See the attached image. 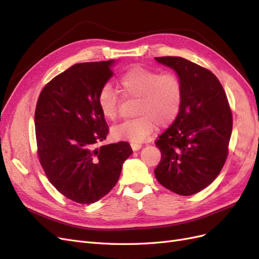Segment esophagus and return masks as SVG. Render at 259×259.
I'll return each mask as SVG.
<instances>
[{"label":"esophagus","mask_w":259,"mask_h":259,"mask_svg":"<svg viewBox=\"0 0 259 259\" xmlns=\"http://www.w3.org/2000/svg\"><path fill=\"white\" fill-rule=\"evenodd\" d=\"M131 147H132V149L134 151H137V150H139L140 148L143 147V145L142 144H139V143H131Z\"/></svg>","instance_id":"obj_1"}]
</instances>
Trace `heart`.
<instances>
[{
    "label": "heart",
    "instance_id": "b5f03b06",
    "mask_svg": "<svg viewBox=\"0 0 259 259\" xmlns=\"http://www.w3.org/2000/svg\"><path fill=\"white\" fill-rule=\"evenodd\" d=\"M117 85L125 97L138 98L135 113L112 128L116 139L140 143L150 136L156 127L167 126L178 116L183 105V83L171 72L160 73L143 66L125 71ZM99 109L106 119L114 121L120 110V97L110 85H104L98 94Z\"/></svg>",
    "mask_w": 259,
    "mask_h": 259
}]
</instances>
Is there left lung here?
<instances>
[{"instance_id":"1","label":"left lung","mask_w":259,"mask_h":259,"mask_svg":"<svg viewBox=\"0 0 259 259\" xmlns=\"http://www.w3.org/2000/svg\"><path fill=\"white\" fill-rule=\"evenodd\" d=\"M173 68L184 96L174 123L155 140L161 161L155 178L166 189L191 195L214 182L229 153L232 112L217 76L182 57H155Z\"/></svg>"}]
</instances>
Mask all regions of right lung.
<instances>
[{"mask_svg":"<svg viewBox=\"0 0 259 259\" xmlns=\"http://www.w3.org/2000/svg\"><path fill=\"white\" fill-rule=\"evenodd\" d=\"M112 62L73 65L44 86L36 103L38 161L51 184L81 204L112 189L133 152L126 142L97 147L109 134L98 94L113 74Z\"/></svg>","mask_w":259,"mask_h":259,"instance_id":"right-lung-1","label":"right lung"}]
</instances>
